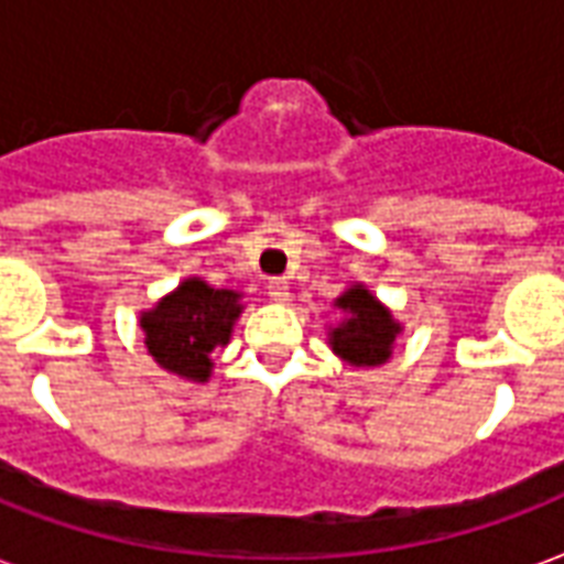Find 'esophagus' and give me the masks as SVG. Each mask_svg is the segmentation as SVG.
<instances>
[{"instance_id": "1", "label": "esophagus", "mask_w": 564, "mask_h": 564, "mask_svg": "<svg viewBox=\"0 0 564 564\" xmlns=\"http://www.w3.org/2000/svg\"><path fill=\"white\" fill-rule=\"evenodd\" d=\"M269 295L274 301H290V283H286V278H272L269 281Z\"/></svg>"}]
</instances>
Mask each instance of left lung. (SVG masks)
I'll return each mask as SVG.
<instances>
[{
  "label": "left lung",
  "mask_w": 564,
  "mask_h": 564,
  "mask_svg": "<svg viewBox=\"0 0 564 564\" xmlns=\"http://www.w3.org/2000/svg\"><path fill=\"white\" fill-rule=\"evenodd\" d=\"M337 307L346 313V319L328 334L334 355L351 367H381L393 355V343L402 325L360 283L339 295Z\"/></svg>",
  "instance_id": "1"
}]
</instances>
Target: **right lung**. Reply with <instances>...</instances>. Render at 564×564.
<instances>
[{
    "label": "right lung",
    "mask_w": 564,
    "mask_h": 564,
    "mask_svg": "<svg viewBox=\"0 0 564 564\" xmlns=\"http://www.w3.org/2000/svg\"><path fill=\"white\" fill-rule=\"evenodd\" d=\"M242 313V295L215 290L200 278H186L177 290L141 313V330L150 358L188 381H206L213 372V349L227 346L234 322Z\"/></svg>",
    "instance_id": "obj_1"
}]
</instances>
